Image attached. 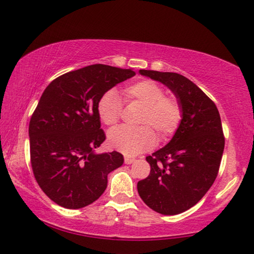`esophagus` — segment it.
I'll list each match as a JSON object with an SVG mask.
<instances>
[{
	"instance_id": "1",
	"label": "esophagus",
	"mask_w": 254,
	"mask_h": 254,
	"mask_svg": "<svg viewBox=\"0 0 254 254\" xmlns=\"http://www.w3.org/2000/svg\"><path fill=\"white\" fill-rule=\"evenodd\" d=\"M134 161H135L134 158H130V157H125V164L130 165V164H133Z\"/></svg>"
}]
</instances>
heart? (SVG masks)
<instances>
[{"instance_id": "heart-1", "label": "heart", "mask_w": 254, "mask_h": 254, "mask_svg": "<svg viewBox=\"0 0 254 254\" xmlns=\"http://www.w3.org/2000/svg\"><path fill=\"white\" fill-rule=\"evenodd\" d=\"M125 100L143 106L138 124L141 128L130 129L117 127L109 131L108 143L112 149L126 154H138L151 149L157 142L156 129L161 138H166L178 129L182 119L180 102L173 96L164 95L160 84L152 80H141L124 90ZM121 112V102L118 93L110 89L97 102V113L106 126L118 123ZM145 124V127L142 125ZM153 127L151 128V127Z\"/></svg>"}]
</instances>
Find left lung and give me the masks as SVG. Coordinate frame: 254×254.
I'll return each mask as SVG.
<instances>
[{"mask_svg":"<svg viewBox=\"0 0 254 254\" xmlns=\"http://www.w3.org/2000/svg\"><path fill=\"white\" fill-rule=\"evenodd\" d=\"M175 95L182 119L164 148L146 157L151 171L137 183L142 200L164 215H175L196 205L218 175L225 149L221 118L212 100L179 73L139 69Z\"/></svg>","mask_w":254,"mask_h":254,"instance_id":"1","label":"left lung"}]
</instances>
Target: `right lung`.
I'll use <instances>...</instances> for the list:
<instances>
[{
  "mask_svg": "<svg viewBox=\"0 0 254 254\" xmlns=\"http://www.w3.org/2000/svg\"><path fill=\"white\" fill-rule=\"evenodd\" d=\"M134 75L130 68L95 64L58 76L43 91L29 121L31 164L40 188L60 206L94 203L108 187L109 173L124 164L117 151L95 152L105 141L97 102Z\"/></svg>",
  "mask_w": 254,
  "mask_h": 254,
  "instance_id": "add662e5",
  "label": "right lung"
}]
</instances>
